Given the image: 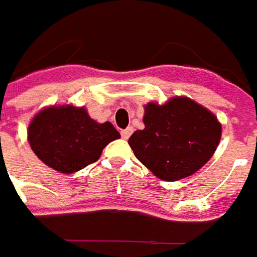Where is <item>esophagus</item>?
Masks as SVG:
<instances>
[{"instance_id": "esophagus-1", "label": "esophagus", "mask_w": 257, "mask_h": 257, "mask_svg": "<svg viewBox=\"0 0 257 257\" xmlns=\"http://www.w3.org/2000/svg\"><path fill=\"white\" fill-rule=\"evenodd\" d=\"M132 132H134V129L129 126V128L120 131V137L123 138V139H128V138L131 137V134H132Z\"/></svg>"}]
</instances>
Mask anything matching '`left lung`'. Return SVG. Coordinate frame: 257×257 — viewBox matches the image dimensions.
I'll return each mask as SVG.
<instances>
[{"label":"left lung","instance_id":"1","mask_svg":"<svg viewBox=\"0 0 257 257\" xmlns=\"http://www.w3.org/2000/svg\"><path fill=\"white\" fill-rule=\"evenodd\" d=\"M145 129L132 134L129 146L159 179L172 182L200 169L216 151L222 126L217 118L189 98L165 105L148 103Z\"/></svg>","mask_w":257,"mask_h":257}]
</instances>
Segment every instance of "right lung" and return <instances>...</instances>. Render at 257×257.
Listing matches in <instances>:
<instances>
[{
  "mask_svg": "<svg viewBox=\"0 0 257 257\" xmlns=\"http://www.w3.org/2000/svg\"><path fill=\"white\" fill-rule=\"evenodd\" d=\"M119 137L112 123H98L84 108L71 105L41 111L28 128L35 155L61 173H74L96 162L102 149Z\"/></svg>",
  "mask_w": 257,
  "mask_h": 257,
  "instance_id": "right-lung-1",
  "label": "right lung"
}]
</instances>
